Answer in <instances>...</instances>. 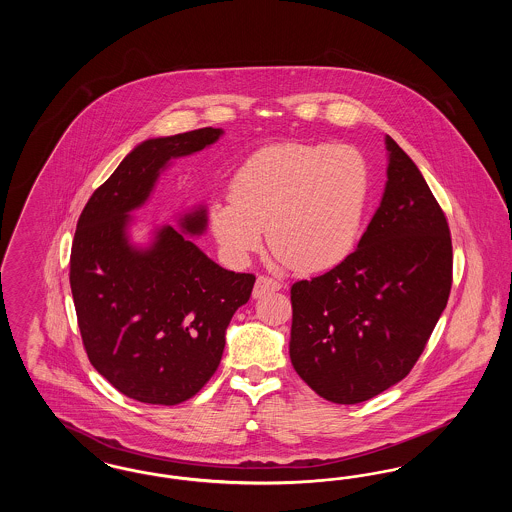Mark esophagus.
Returning <instances> with one entry per match:
<instances>
[{
  "instance_id": "34e87169",
  "label": "esophagus",
  "mask_w": 512,
  "mask_h": 512,
  "mask_svg": "<svg viewBox=\"0 0 512 512\" xmlns=\"http://www.w3.org/2000/svg\"><path fill=\"white\" fill-rule=\"evenodd\" d=\"M278 290H282V284L278 282V280H274V278H270V276H259L257 278V282H255V288H253V297L257 299V297H263L265 293L268 292H278Z\"/></svg>"
}]
</instances>
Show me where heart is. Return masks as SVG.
I'll use <instances>...</instances> for the list:
<instances>
[{
    "instance_id": "b5f03b06",
    "label": "heart",
    "mask_w": 512,
    "mask_h": 512,
    "mask_svg": "<svg viewBox=\"0 0 512 512\" xmlns=\"http://www.w3.org/2000/svg\"><path fill=\"white\" fill-rule=\"evenodd\" d=\"M370 188L365 157L349 146L274 144L255 151L213 203L209 226L222 251L244 263L263 245L301 272L338 267L355 249Z\"/></svg>"
}]
</instances>
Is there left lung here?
<instances>
[{"mask_svg":"<svg viewBox=\"0 0 512 512\" xmlns=\"http://www.w3.org/2000/svg\"><path fill=\"white\" fill-rule=\"evenodd\" d=\"M388 182L357 249L292 286L290 359L320 397L355 405L403 380L453 282L449 224L413 159L386 136Z\"/></svg>","mask_w":512,"mask_h":512,"instance_id":"1","label":"left lung"}]
</instances>
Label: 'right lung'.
Instances as JSON below:
<instances>
[{
	"instance_id": "add662e5",
	"label": "right lung",
	"mask_w": 512,
	"mask_h": 512,
	"mask_svg": "<svg viewBox=\"0 0 512 512\" xmlns=\"http://www.w3.org/2000/svg\"><path fill=\"white\" fill-rule=\"evenodd\" d=\"M220 128L146 140L134 147L88 199L74 232L71 292L82 343L99 374L130 399L178 405L219 368L224 334L249 301L255 276L211 261L172 226L149 247L128 240L130 211L142 207L176 157L215 144ZM192 236L207 211L180 219Z\"/></svg>"
}]
</instances>
